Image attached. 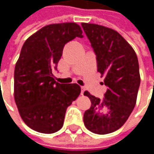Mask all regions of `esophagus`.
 <instances>
[{"instance_id": "obj_1", "label": "esophagus", "mask_w": 154, "mask_h": 154, "mask_svg": "<svg viewBox=\"0 0 154 154\" xmlns=\"http://www.w3.org/2000/svg\"><path fill=\"white\" fill-rule=\"evenodd\" d=\"M81 89H82V90H81V94L83 95L84 91H85V88H84V87H81Z\"/></svg>"}]
</instances>
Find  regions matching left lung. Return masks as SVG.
<instances>
[{"instance_id": "obj_1", "label": "left lung", "mask_w": 154, "mask_h": 154, "mask_svg": "<svg viewBox=\"0 0 154 154\" xmlns=\"http://www.w3.org/2000/svg\"><path fill=\"white\" fill-rule=\"evenodd\" d=\"M82 26L107 87L103 100L84 92L91 102L84 113V125L92 133L106 134L119 129L135 106L140 85L139 61L133 48L116 30L95 24L82 23Z\"/></svg>"}]
</instances>
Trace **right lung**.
I'll return each instance as SVG.
<instances>
[{"label":"right lung","instance_id":"right-lung-1","mask_svg":"<svg viewBox=\"0 0 154 154\" xmlns=\"http://www.w3.org/2000/svg\"><path fill=\"white\" fill-rule=\"evenodd\" d=\"M76 37H83L76 23L53 24L31 35L22 47L14 74L15 100L24 122L37 132L58 131L67 108L80 94L79 85L58 83L52 72L65 44Z\"/></svg>","mask_w":154,"mask_h":154}]
</instances>
